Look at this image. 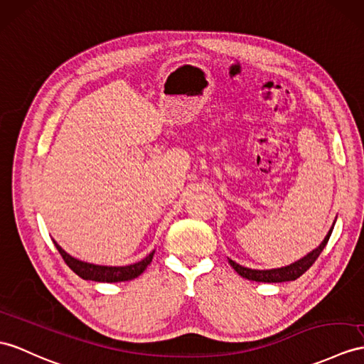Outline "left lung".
Returning <instances> with one entry per match:
<instances>
[{
	"label": "left lung",
	"mask_w": 364,
	"mask_h": 364,
	"mask_svg": "<svg viewBox=\"0 0 364 364\" xmlns=\"http://www.w3.org/2000/svg\"><path fill=\"white\" fill-rule=\"evenodd\" d=\"M336 220V219H335ZM335 220L333 224L329 230V233L326 235V237L323 239V242L314 249L310 253H307L303 258L291 262L290 265H286V267H279V269H270V270H256V269H249V267H244V265H239L237 262H235L233 259L228 258V262L232 267L241 274L242 278L245 279H250V281H256V282H284V281H295L298 279L301 274L304 272H307L310 269V265H312L320 253L324 250V247L329 241V237L332 235V230L335 225Z\"/></svg>",
	"instance_id": "8db88e82"
}]
</instances>
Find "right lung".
Returning <instances> with one entry per match:
<instances>
[{"label": "right lung", "mask_w": 364, "mask_h": 364, "mask_svg": "<svg viewBox=\"0 0 364 364\" xmlns=\"http://www.w3.org/2000/svg\"><path fill=\"white\" fill-rule=\"evenodd\" d=\"M54 244L57 247V250L60 252V255L63 256V259L69 265L70 270L77 273L80 278L97 281V282H120V281H131V279L137 278L139 274L145 272L148 264L153 261V256L156 252V250H153L146 256V258H144L139 262L129 264V265H119V267H111V265H97V264L80 261V259L74 258V256L66 253L55 241H54Z\"/></svg>", "instance_id": "obj_1"}]
</instances>
